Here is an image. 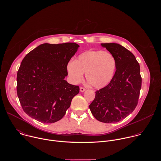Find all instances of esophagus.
I'll list each match as a JSON object with an SVG mask.
<instances>
[{"instance_id": "1", "label": "esophagus", "mask_w": 161, "mask_h": 161, "mask_svg": "<svg viewBox=\"0 0 161 161\" xmlns=\"http://www.w3.org/2000/svg\"><path fill=\"white\" fill-rule=\"evenodd\" d=\"M80 92H85V88H83V87H80Z\"/></svg>"}]
</instances>
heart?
<instances>
[{
    "instance_id": "b5f03b06",
    "label": "heart",
    "mask_w": 161,
    "mask_h": 161,
    "mask_svg": "<svg viewBox=\"0 0 161 161\" xmlns=\"http://www.w3.org/2000/svg\"><path fill=\"white\" fill-rule=\"evenodd\" d=\"M117 69V60L109 52L88 50L67 65V71L74 83H80L85 73L86 81L94 88L106 86L113 80Z\"/></svg>"
}]
</instances>
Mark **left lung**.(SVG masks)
<instances>
[{
    "label": "left lung",
    "mask_w": 161,
    "mask_h": 161,
    "mask_svg": "<svg viewBox=\"0 0 161 161\" xmlns=\"http://www.w3.org/2000/svg\"><path fill=\"white\" fill-rule=\"evenodd\" d=\"M117 60L111 81L96 92L90 106L94 117L104 123L118 122L136 108L142 87L140 67L134 55L118 43H102Z\"/></svg>",
    "instance_id": "8db88e82"
}]
</instances>
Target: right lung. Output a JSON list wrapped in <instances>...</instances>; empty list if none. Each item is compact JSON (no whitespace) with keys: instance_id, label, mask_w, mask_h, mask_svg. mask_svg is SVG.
Returning a JSON list of instances; mask_svg holds the SVG:
<instances>
[{"instance_id":"add662e5","label":"right lung","mask_w":161,"mask_h":161,"mask_svg":"<svg viewBox=\"0 0 161 161\" xmlns=\"http://www.w3.org/2000/svg\"><path fill=\"white\" fill-rule=\"evenodd\" d=\"M79 47L75 42L44 43L23 59L17 73V95L29 117L52 124L65 115L80 91L65 80L67 65Z\"/></svg>"}]
</instances>
